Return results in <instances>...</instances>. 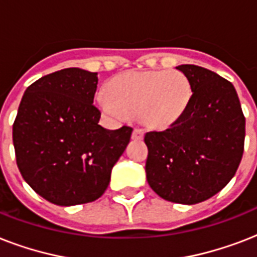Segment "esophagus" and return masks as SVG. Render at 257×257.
Here are the masks:
<instances>
[{"instance_id":"obj_1","label":"esophagus","mask_w":257,"mask_h":257,"mask_svg":"<svg viewBox=\"0 0 257 257\" xmlns=\"http://www.w3.org/2000/svg\"><path fill=\"white\" fill-rule=\"evenodd\" d=\"M143 137H144V131H143V129L136 128L135 131H133V133H132L133 140H137V141L143 140Z\"/></svg>"}]
</instances>
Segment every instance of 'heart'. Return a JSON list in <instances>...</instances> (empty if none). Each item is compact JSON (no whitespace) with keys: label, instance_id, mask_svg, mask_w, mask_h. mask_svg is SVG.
Here are the masks:
<instances>
[{"label":"heart","instance_id":"b5f03b06","mask_svg":"<svg viewBox=\"0 0 257 257\" xmlns=\"http://www.w3.org/2000/svg\"><path fill=\"white\" fill-rule=\"evenodd\" d=\"M100 93L97 102L106 114L124 118L137 113L149 128L164 129L187 112L192 97L188 77L179 70H145L117 74Z\"/></svg>","mask_w":257,"mask_h":257}]
</instances>
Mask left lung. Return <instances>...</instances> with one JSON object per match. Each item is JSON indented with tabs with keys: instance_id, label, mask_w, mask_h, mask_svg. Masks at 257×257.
Wrapping results in <instances>:
<instances>
[{
	"instance_id": "left-lung-1",
	"label": "left lung",
	"mask_w": 257,
	"mask_h": 257,
	"mask_svg": "<svg viewBox=\"0 0 257 257\" xmlns=\"http://www.w3.org/2000/svg\"><path fill=\"white\" fill-rule=\"evenodd\" d=\"M192 86L187 112L163 132H148L149 187L172 203H201L235 176L244 152L245 118L235 86L212 70L179 65Z\"/></svg>"
}]
</instances>
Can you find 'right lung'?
Wrapping results in <instances>:
<instances>
[{
	"mask_svg": "<svg viewBox=\"0 0 257 257\" xmlns=\"http://www.w3.org/2000/svg\"><path fill=\"white\" fill-rule=\"evenodd\" d=\"M97 73L66 68L26 89L13 124L16 160L34 192L61 207L94 201L124 153L132 128H102L93 105Z\"/></svg>",
	"mask_w": 257,
	"mask_h": 257,
	"instance_id": "1",
	"label": "right lung"
}]
</instances>
